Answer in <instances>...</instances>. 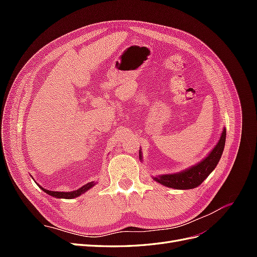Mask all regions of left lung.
Masks as SVG:
<instances>
[{
	"instance_id": "8db88e82",
	"label": "left lung",
	"mask_w": 257,
	"mask_h": 257,
	"mask_svg": "<svg viewBox=\"0 0 257 257\" xmlns=\"http://www.w3.org/2000/svg\"><path fill=\"white\" fill-rule=\"evenodd\" d=\"M225 139H226V128L224 127L219 142L214 146L213 149L208 153L207 157L197 164L186 168L182 172L163 174L152 177V179L162 185L176 190H190L197 188L213 172L217 163L220 162L224 150ZM139 160L143 162V153L141 150H139Z\"/></svg>"
}]
</instances>
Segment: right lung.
<instances>
[{"label": "right lung", "mask_w": 257, "mask_h": 257, "mask_svg": "<svg viewBox=\"0 0 257 257\" xmlns=\"http://www.w3.org/2000/svg\"><path fill=\"white\" fill-rule=\"evenodd\" d=\"M38 186H40V189H42L45 193H47L48 195L52 196V197H56V198H64V199H73V198H76L80 196L81 194L85 193L88 190H90L91 188H93V186L95 185V182L92 181V182H89L87 184L82 185L81 188H79L78 190H75V191H72V192H58V191H49V190H46L44 189L43 186H41L38 183H36Z\"/></svg>", "instance_id": "obj_1"}]
</instances>
